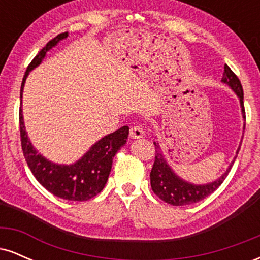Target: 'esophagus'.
I'll use <instances>...</instances> for the list:
<instances>
[{
    "mask_svg": "<svg viewBox=\"0 0 260 260\" xmlns=\"http://www.w3.org/2000/svg\"><path fill=\"white\" fill-rule=\"evenodd\" d=\"M144 136V129H143L142 127L139 126H134L131 128L129 131V137L132 139H138V138H142V137Z\"/></svg>",
    "mask_w": 260,
    "mask_h": 260,
    "instance_id": "1",
    "label": "esophagus"
}]
</instances>
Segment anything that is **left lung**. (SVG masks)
<instances>
[{
  "mask_svg": "<svg viewBox=\"0 0 260 260\" xmlns=\"http://www.w3.org/2000/svg\"><path fill=\"white\" fill-rule=\"evenodd\" d=\"M221 82L223 84L229 85L232 89V91L237 95L238 100H240L241 105V112H242V117L246 121V112H244V105H243V89L242 84H241L240 79L237 76L232 72L231 68L225 64V72H223ZM246 126V123H244ZM243 126V129H244ZM155 144V161L153 169L150 172V184L151 189L154 193L162 199L164 202L169 203L171 205H176V207H181V205H188L197 203L202 199L207 198L211 193H214L219 188L220 184L222 183L226 176L229 175L230 170H231L232 165H234L236 157H237L238 151H240L241 145L238 147L237 151H236V156L230 164V166L226 169V171L216 178L215 181L209 182V183L204 184H196L192 182H188L183 178H181L176 172L172 170L171 166L169 165L168 160H166L165 155H164L162 150H161L159 143L154 142Z\"/></svg>",
  "mask_w": 260,
  "mask_h": 260,
  "instance_id": "left-lung-1",
  "label": "left lung"
}]
</instances>
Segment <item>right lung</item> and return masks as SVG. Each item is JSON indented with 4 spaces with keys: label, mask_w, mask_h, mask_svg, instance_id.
Segmentation results:
<instances>
[{
    "label": "right lung",
    "mask_w": 260,
    "mask_h": 260,
    "mask_svg": "<svg viewBox=\"0 0 260 260\" xmlns=\"http://www.w3.org/2000/svg\"><path fill=\"white\" fill-rule=\"evenodd\" d=\"M67 37L68 32H62L53 38L35 56L26 68L22 86H20V139H22V149L26 164L41 186L58 198L66 199V201L84 202L95 197L104 189L111 172L113 157L127 143L129 128L128 126H123L120 129L103 137L95 144H92L79 160L70 165L52 162L38 153L37 149L31 144L24 126L22 110V98L25 80L29 73L43 62L47 51H50L59 41Z\"/></svg>",
    "instance_id": "add662e5"
}]
</instances>
